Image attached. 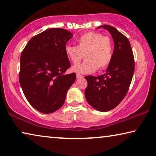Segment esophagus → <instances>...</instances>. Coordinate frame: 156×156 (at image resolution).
I'll return each instance as SVG.
<instances>
[{"label": "esophagus", "mask_w": 156, "mask_h": 156, "mask_svg": "<svg viewBox=\"0 0 156 156\" xmlns=\"http://www.w3.org/2000/svg\"><path fill=\"white\" fill-rule=\"evenodd\" d=\"M76 78H83V76L82 75H80V74L77 73V74H76Z\"/></svg>", "instance_id": "obj_1"}]
</instances>
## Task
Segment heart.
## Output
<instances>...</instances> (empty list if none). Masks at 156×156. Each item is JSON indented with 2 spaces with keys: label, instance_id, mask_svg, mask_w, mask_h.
Segmentation results:
<instances>
[{
  "label": "heart",
  "instance_id": "1",
  "mask_svg": "<svg viewBox=\"0 0 156 156\" xmlns=\"http://www.w3.org/2000/svg\"><path fill=\"white\" fill-rule=\"evenodd\" d=\"M114 46L110 37L97 32H88L77 39V46L66 45L65 51L68 59L73 64L86 60L72 67V71L78 73H90L103 70L110 65L113 58Z\"/></svg>",
  "mask_w": 156,
  "mask_h": 156
}]
</instances>
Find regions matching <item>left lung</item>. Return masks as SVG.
<instances>
[{
	"instance_id": "1",
	"label": "left lung",
	"mask_w": 156,
	"mask_h": 156,
	"mask_svg": "<svg viewBox=\"0 0 156 156\" xmlns=\"http://www.w3.org/2000/svg\"><path fill=\"white\" fill-rule=\"evenodd\" d=\"M112 35L115 48L112 60L103 75L85 76L87 87L85 95L89 104L107 112L119 104L129 90L135 70V60L128 38L114 27L103 25Z\"/></svg>"
}]
</instances>
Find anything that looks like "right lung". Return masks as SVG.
I'll return each mask as SVG.
<instances>
[{
    "label": "right lung",
    "instance_id": "1",
    "mask_svg": "<svg viewBox=\"0 0 156 156\" xmlns=\"http://www.w3.org/2000/svg\"><path fill=\"white\" fill-rule=\"evenodd\" d=\"M73 37L63 28H50L32 37L21 52L19 83L28 102L41 113L62 106L75 73L65 74L71 64L65 48Z\"/></svg>",
    "mask_w": 156,
    "mask_h": 156
}]
</instances>
